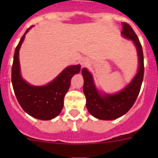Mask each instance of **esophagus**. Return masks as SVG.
I'll return each instance as SVG.
<instances>
[{"label":"esophagus","instance_id":"1","mask_svg":"<svg viewBox=\"0 0 158 158\" xmlns=\"http://www.w3.org/2000/svg\"><path fill=\"white\" fill-rule=\"evenodd\" d=\"M88 63H89V62H88L86 59H82L81 61V65L82 67L86 66V65H88Z\"/></svg>","mask_w":158,"mask_h":158}]
</instances>
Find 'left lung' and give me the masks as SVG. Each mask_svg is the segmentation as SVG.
I'll list each match as a JSON object with an SVG mask.
<instances>
[{
    "label": "left lung",
    "instance_id": "8db88e82",
    "mask_svg": "<svg viewBox=\"0 0 158 158\" xmlns=\"http://www.w3.org/2000/svg\"><path fill=\"white\" fill-rule=\"evenodd\" d=\"M122 35L133 41L139 57V69L136 75L126 87L114 94L102 93L95 85L92 73L86 68L81 70L84 78L83 92L86 97V107L95 118L112 120L125 115L135 104L140 92L144 75V58L139 38L128 23H122Z\"/></svg>",
    "mask_w": 158,
    "mask_h": 158
}]
</instances>
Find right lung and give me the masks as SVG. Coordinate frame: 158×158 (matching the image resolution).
Returning <instances> with one entry per match:
<instances>
[{"instance_id": "right-lung-1", "label": "right lung", "mask_w": 158, "mask_h": 158, "mask_svg": "<svg viewBox=\"0 0 158 158\" xmlns=\"http://www.w3.org/2000/svg\"><path fill=\"white\" fill-rule=\"evenodd\" d=\"M29 27L15 50L12 67V83L14 93L19 105L31 116L51 120L60 114L64 104V97L69 90L73 75L79 73L81 65H69L64 69L52 81L43 86L32 85L22 77L19 60V51Z\"/></svg>"}]
</instances>
